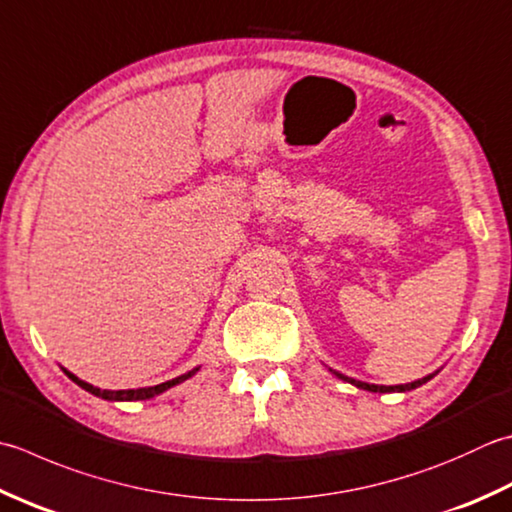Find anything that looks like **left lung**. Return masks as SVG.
<instances>
[{
	"mask_svg": "<svg viewBox=\"0 0 512 512\" xmlns=\"http://www.w3.org/2000/svg\"><path fill=\"white\" fill-rule=\"evenodd\" d=\"M335 375H337V377H342V379H346V382H350V384H355L357 388L370 390V393H406V390H413V388H417V386H422V384H426V382H428V379H433V377H435V373H433V375H428V377H424V379H417V382L402 384V386H377V384L357 382V379H353V377H344V375H339V373H335Z\"/></svg>",
	"mask_w": 512,
	"mask_h": 512,
	"instance_id": "left-lung-1",
	"label": "left lung"
}]
</instances>
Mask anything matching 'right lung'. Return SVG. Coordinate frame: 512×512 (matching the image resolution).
Masks as SVG:
<instances>
[{
  "instance_id": "1",
  "label": "right lung",
  "mask_w": 512,
  "mask_h": 512,
  "mask_svg": "<svg viewBox=\"0 0 512 512\" xmlns=\"http://www.w3.org/2000/svg\"><path fill=\"white\" fill-rule=\"evenodd\" d=\"M197 370H199V368L190 370V373H186V375H182V377L170 379V382H164V384H157V386H150V388H135V390H102V388H95V386H90V384L82 382V379L75 377L73 373H68V370H64V373H66L70 379H73V382H75L77 386H82L84 390H88V393H93V395L102 397V399H110V402H137V399H150V397H155V395H159V393H164V390H168V388L182 384L184 379H188L190 375H195Z\"/></svg>"
}]
</instances>
